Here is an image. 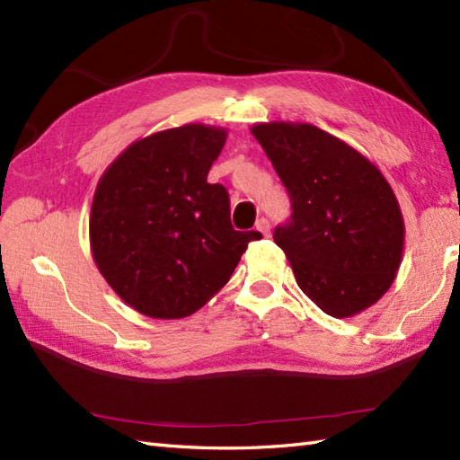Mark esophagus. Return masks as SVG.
<instances>
[{
	"mask_svg": "<svg viewBox=\"0 0 460 460\" xmlns=\"http://www.w3.org/2000/svg\"><path fill=\"white\" fill-rule=\"evenodd\" d=\"M257 231L261 233V235L269 237V235H270V223H269L265 217L259 219V221H257Z\"/></svg>",
	"mask_w": 460,
	"mask_h": 460,
	"instance_id": "1",
	"label": "esophagus"
}]
</instances>
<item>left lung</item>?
I'll return each instance as SVG.
<instances>
[{"instance_id":"left-lung-1","label":"left lung","mask_w":460,"mask_h":460,"mask_svg":"<svg viewBox=\"0 0 460 460\" xmlns=\"http://www.w3.org/2000/svg\"><path fill=\"white\" fill-rule=\"evenodd\" d=\"M251 134L290 195L275 229L300 290L334 318L374 306L403 259L402 208L374 162L318 126L259 122Z\"/></svg>"}]
</instances>
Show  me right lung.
Segmentation results:
<instances>
[{
	"mask_svg": "<svg viewBox=\"0 0 460 460\" xmlns=\"http://www.w3.org/2000/svg\"><path fill=\"white\" fill-rule=\"evenodd\" d=\"M227 130L183 124L132 142L101 175L89 239L101 275L144 316H191L227 285L259 231L231 225L229 193L208 183Z\"/></svg>",
	"mask_w": 460,
	"mask_h": 460,
	"instance_id": "obj_1",
	"label": "right lung"
}]
</instances>
